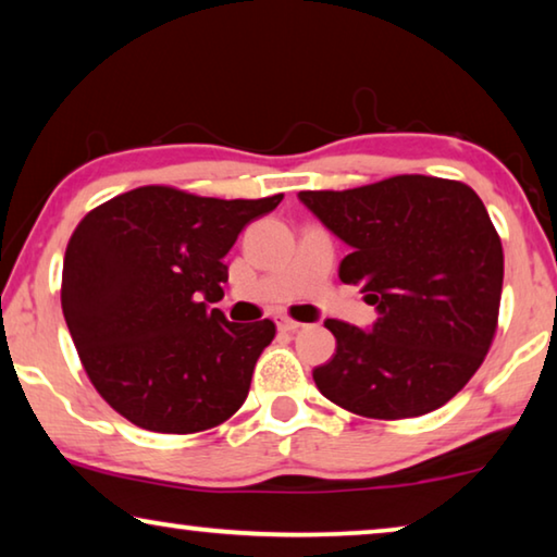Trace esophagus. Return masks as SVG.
<instances>
[{
    "mask_svg": "<svg viewBox=\"0 0 557 557\" xmlns=\"http://www.w3.org/2000/svg\"><path fill=\"white\" fill-rule=\"evenodd\" d=\"M277 327H280V332H297L302 325H300V322H297V320L280 318V320H277Z\"/></svg>",
    "mask_w": 557,
    "mask_h": 557,
    "instance_id": "obj_1",
    "label": "esophagus"
}]
</instances>
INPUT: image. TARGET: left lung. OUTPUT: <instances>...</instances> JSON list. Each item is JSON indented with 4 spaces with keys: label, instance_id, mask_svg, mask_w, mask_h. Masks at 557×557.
<instances>
[{
    "label": "left lung",
    "instance_id": "obj_1",
    "mask_svg": "<svg viewBox=\"0 0 557 557\" xmlns=\"http://www.w3.org/2000/svg\"><path fill=\"white\" fill-rule=\"evenodd\" d=\"M302 202L352 247L339 280L377 305L372 332L327 320L337 350L312 370L330 403L405 420L453 400L491 350L503 245L483 199L458 180L397 174L355 189H305Z\"/></svg>",
    "mask_w": 557,
    "mask_h": 557
}]
</instances>
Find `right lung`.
<instances>
[{"label": "right lung", "mask_w": 557, "mask_h": 557, "mask_svg": "<svg viewBox=\"0 0 557 557\" xmlns=\"http://www.w3.org/2000/svg\"><path fill=\"white\" fill-rule=\"evenodd\" d=\"M285 195L199 197L145 185L74 227L62 310L89 383L132 425L164 435L212 430L243 408L275 322H230L222 257Z\"/></svg>", "instance_id": "obj_1"}]
</instances>
